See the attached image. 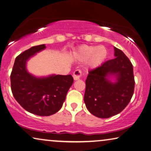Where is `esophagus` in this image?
<instances>
[{
    "instance_id": "obj_1",
    "label": "esophagus",
    "mask_w": 151,
    "mask_h": 151,
    "mask_svg": "<svg viewBox=\"0 0 151 151\" xmlns=\"http://www.w3.org/2000/svg\"><path fill=\"white\" fill-rule=\"evenodd\" d=\"M82 75V72L80 70H76L74 72L73 74V78L75 81H77L81 78V76Z\"/></svg>"
}]
</instances>
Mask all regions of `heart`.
<instances>
[{
    "label": "heart",
    "instance_id": "1",
    "mask_svg": "<svg viewBox=\"0 0 151 151\" xmlns=\"http://www.w3.org/2000/svg\"><path fill=\"white\" fill-rule=\"evenodd\" d=\"M76 56L79 60H88L87 65L90 68L96 69L100 67L108 57V49L104 45H83L78 49Z\"/></svg>",
    "mask_w": 151,
    "mask_h": 151
}]
</instances>
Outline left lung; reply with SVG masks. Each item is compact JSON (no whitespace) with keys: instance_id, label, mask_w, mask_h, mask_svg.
<instances>
[{"instance_id":"obj_1","label":"left lung","mask_w":151,"mask_h":151,"mask_svg":"<svg viewBox=\"0 0 151 151\" xmlns=\"http://www.w3.org/2000/svg\"><path fill=\"white\" fill-rule=\"evenodd\" d=\"M114 58L89 72L85 81L84 102L99 118H109L123 111L134 91V70L122 51L114 47Z\"/></svg>"}]
</instances>
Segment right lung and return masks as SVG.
I'll use <instances>...</instances> for the list:
<instances>
[{
    "instance_id": "right-lung-1",
    "label": "right lung",
    "mask_w": 151,
    "mask_h": 151,
    "mask_svg": "<svg viewBox=\"0 0 151 151\" xmlns=\"http://www.w3.org/2000/svg\"><path fill=\"white\" fill-rule=\"evenodd\" d=\"M40 45L24 51L15 58L11 74V87L17 102L30 113L50 116L61 109L73 83L70 75L36 76L27 70V62L45 49Z\"/></svg>"
}]
</instances>
